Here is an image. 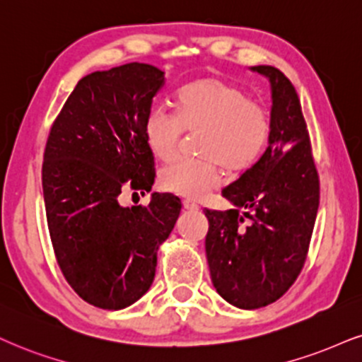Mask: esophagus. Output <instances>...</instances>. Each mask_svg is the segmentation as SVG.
<instances>
[{"label": "esophagus", "instance_id": "esophagus-1", "mask_svg": "<svg viewBox=\"0 0 362 362\" xmlns=\"http://www.w3.org/2000/svg\"><path fill=\"white\" fill-rule=\"evenodd\" d=\"M182 208L188 209V211H194V209H198V204L193 202H182Z\"/></svg>", "mask_w": 362, "mask_h": 362}]
</instances>
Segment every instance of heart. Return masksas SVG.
<instances>
[{
  "mask_svg": "<svg viewBox=\"0 0 362 362\" xmlns=\"http://www.w3.org/2000/svg\"><path fill=\"white\" fill-rule=\"evenodd\" d=\"M203 129V159L177 158L159 171L168 193L198 199L221 182V168L240 173L252 168L269 146L272 122L265 107L236 83L218 77L196 80L176 95V112L156 105L146 114L142 134L149 153L168 160L185 131Z\"/></svg>",
  "mask_w": 362,
  "mask_h": 362,
  "instance_id": "obj_1",
  "label": "heart"
}]
</instances>
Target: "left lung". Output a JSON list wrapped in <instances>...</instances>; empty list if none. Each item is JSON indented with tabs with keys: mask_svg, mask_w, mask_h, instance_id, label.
<instances>
[{
	"mask_svg": "<svg viewBox=\"0 0 362 362\" xmlns=\"http://www.w3.org/2000/svg\"><path fill=\"white\" fill-rule=\"evenodd\" d=\"M272 134L262 158L221 191L235 208L204 209L206 258L216 292L238 309L279 300L304 267L319 209V174L290 80L270 65Z\"/></svg>",
	"mask_w": 362,
	"mask_h": 362,
	"instance_id": "obj_1",
	"label": "left lung"
}]
</instances>
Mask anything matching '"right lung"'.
Segmentation results:
<instances>
[{"label": "right lung", "instance_id": "add662e5", "mask_svg": "<svg viewBox=\"0 0 362 362\" xmlns=\"http://www.w3.org/2000/svg\"><path fill=\"white\" fill-rule=\"evenodd\" d=\"M163 86L164 72L137 62L86 75L45 147L43 199L58 267L99 309H124L149 290L159 245L181 211L173 194L153 193L147 206L119 203L124 189L154 185L142 126Z\"/></svg>", "mask_w": 362, "mask_h": 362}]
</instances>
